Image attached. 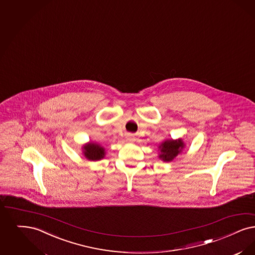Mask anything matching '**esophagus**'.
Listing matches in <instances>:
<instances>
[{
	"instance_id": "esophagus-1",
	"label": "esophagus",
	"mask_w": 255,
	"mask_h": 255,
	"mask_svg": "<svg viewBox=\"0 0 255 255\" xmlns=\"http://www.w3.org/2000/svg\"><path fill=\"white\" fill-rule=\"evenodd\" d=\"M128 139L130 140V141H132V140H133V136H132V134H128Z\"/></svg>"
}]
</instances>
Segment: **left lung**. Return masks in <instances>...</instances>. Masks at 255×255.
<instances>
[{
  "label": "left lung",
  "instance_id": "left-lung-1",
  "mask_svg": "<svg viewBox=\"0 0 255 255\" xmlns=\"http://www.w3.org/2000/svg\"><path fill=\"white\" fill-rule=\"evenodd\" d=\"M183 141L181 139L178 140H166L162 143L159 148L161 149V154L159 155L164 161H171L180 153V149L183 148Z\"/></svg>",
  "mask_w": 255,
  "mask_h": 255
}]
</instances>
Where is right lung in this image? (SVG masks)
Listing matches in <instances>:
<instances>
[{
    "instance_id": "1",
    "label": "right lung",
    "mask_w": 255,
    "mask_h": 255,
    "mask_svg": "<svg viewBox=\"0 0 255 255\" xmlns=\"http://www.w3.org/2000/svg\"><path fill=\"white\" fill-rule=\"evenodd\" d=\"M84 155L89 160H100L104 156V149L95 143H89L84 146Z\"/></svg>"
}]
</instances>
